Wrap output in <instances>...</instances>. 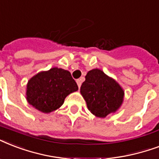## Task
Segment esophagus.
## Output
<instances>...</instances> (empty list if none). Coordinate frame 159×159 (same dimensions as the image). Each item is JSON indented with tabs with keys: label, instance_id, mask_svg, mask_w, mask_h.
<instances>
[{
	"label": "esophagus",
	"instance_id": "esophagus-1",
	"mask_svg": "<svg viewBox=\"0 0 159 159\" xmlns=\"http://www.w3.org/2000/svg\"><path fill=\"white\" fill-rule=\"evenodd\" d=\"M76 83H77V84H78L79 88H80L81 84H82V80H81V79H79V80H76Z\"/></svg>",
	"mask_w": 159,
	"mask_h": 159
}]
</instances>
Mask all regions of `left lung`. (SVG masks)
Returning <instances> with one entry per match:
<instances>
[{"label":"left lung","instance_id":"1","mask_svg":"<svg viewBox=\"0 0 159 159\" xmlns=\"http://www.w3.org/2000/svg\"><path fill=\"white\" fill-rule=\"evenodd\" d=\"M80 93L91 114L99 118L115 113L124 98V90L120 84L99 69H93L87 73Z\"/></svg>","mask_w":159,"mask_h":159}]
</instances>
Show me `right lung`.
Listing matches in <instances>:
<instances>
[{
    "instance_id": "right-lung-1",
    "label": "right lung",
    "mask_w": 159,
    "mask_h": 159,
    "mask_svg": "<svg viewBox=\"0 0 159 159\" xmlns=\"http://www.w3.org/2000/svg\"><path fill=\"white\" fill-rule=\"evenodd\" d=\"M78 90L70 71L54 67L40 71L26 85L27 102L39 111L49 114L60 108L69 94Z\"/></svg>"
}]
</instances>
